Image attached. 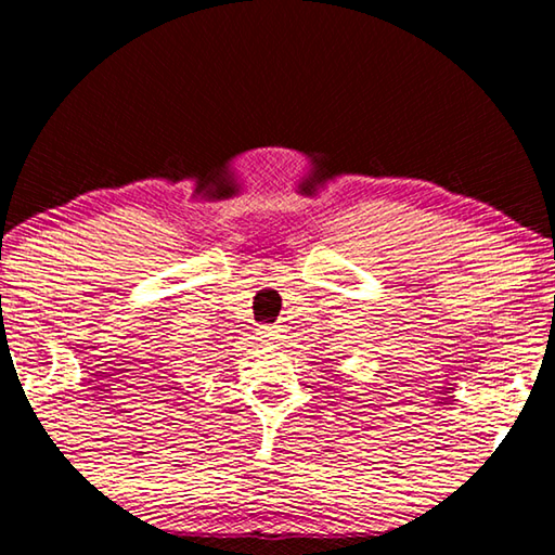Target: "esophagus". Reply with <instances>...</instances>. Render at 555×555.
Instances as JSON below:
<instances>
[{
  "instance_id": "obj_1",
  "label": "esophagus",
  "mask_w": 555,
  "mask_h": 555,
  "mask_svg": "<svg viewBox=\"0 0 555 555\" xmlns=\"http://www.w3.org/2000/svg\"><path fill=\"white\" fill-rule=\"evenodd\" d=\"M279 337H281V327H279V325H261V327H259V340L276 343Z\"/></svg>"
}]
</instances>
